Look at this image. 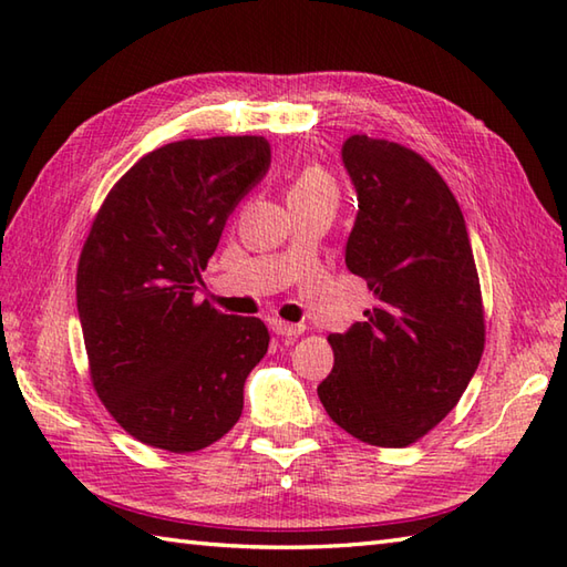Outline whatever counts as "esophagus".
Here are the masks:
<instances>
[{
  "mask_svg": "<svg viewBox=\"0 0 567 567\" xmlns=\"http://www.w3.org/2000/svg\"><path fill=\"white\" fill-rule=\"evenodd\" d=\"M270 327H272V331L275 333H280V336H302L305 333V327L302 323H287V321H282V319H270Z\"/></svg>",
  "mask_w": 567,
  "mask_h": 567,
  "instance_id": "esophagus-1",
  "label": "esophagus"
}]
</instances>
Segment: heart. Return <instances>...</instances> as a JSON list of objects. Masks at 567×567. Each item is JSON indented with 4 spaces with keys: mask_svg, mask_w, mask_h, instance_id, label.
Listing matches in <instances>:
<instances>
[{
    "mask_svg": "<svg viewBox=\"0 0 567 567\" xmlns=\"http://www.w3.org/2000/svg\"><path fill=\"white\" fill-rule=\"evenodd\" d=\"M292 199H339V187L329 171H323L321 165H307L299 171L292 179L290 189H287V202Z\"/></svg>",
    "mask_w": 567,
    "mask_h": 567,
    "instance_id": "b5f03b06",
    "label": "heart"
}]
</instances>
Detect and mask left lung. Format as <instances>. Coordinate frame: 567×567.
I'll return each instance as SVG.
<instances>
[{"label":"left lung","mask_w":567,"mask_h":567,"mask_svg":"<svg viewBox=\"0 0 567 567\" xmlns=\"http://www.w3.org/2000/svg\"><path fill=\"white\" fill-rule=\"evenodd\" d=\"M358 195L346 265L375 295L365 321L331 333L317 392L358 441L402 449L461 400L485 348V311L463 212L443 177L400 143L348 136Z\"/></svg>","instance_id":"1"}]
</instances>
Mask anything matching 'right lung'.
<instances>
[{
    "label": "right lung",
    "mask_w": 567,
    "mask_h": 567,
    "mask_svg": "<svg viewBox=\"0 0 567 567\" xmlns=\"http://www.w3.org/2000/svg\"><path fill=\"white\" fill-rule=\"evenodd\" d=\"M270 167L262 136L167 143L106 195L78 265L90 375L141 443L192 453L244 412V384L270 333L256 317L197 305L228 214Z\"/></svg>",
    "instance_id": "1"
}]
</instances>
